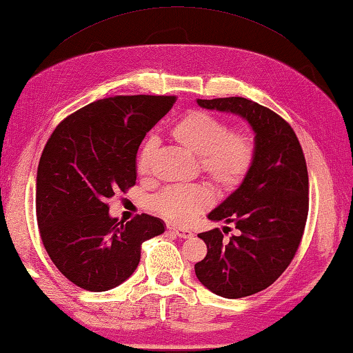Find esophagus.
<instances>
[{
	"instance_id": "obj_1",
	"label": "esophagus",
	"mask_w": 353,
	"mask_h": 353,
	"mask_svg": "<svg viewBox=\"0 0 353 353\" xmlns=\"http://www.w3.org/2000/svg\"><path fill=\"white\" fill-rule=\"evenodd\" d=\"M167 231L169 232H172V234H175L176 237H180V239H189V237H192V232L190 231H188V230H180V228H173V226H167Z\"/></svg>"
}]
</instances>
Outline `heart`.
<instances>
[{"label": "heart", "mask_w": 353, "mask_h": 353, "mask_svg": "<svg viewBox=\"0 0 353 353\" xmlns=\"http://www.w3.org/2000/svg\"><path fill=\"white\" fill-rule=\"evenodd\" d=\"M172 136L196 157L201 169L221 190L237 189L254 163L256 145L245 132H230L228 123L206 111H190L172 128ZM158 136H147L136 157V170L147 175L158 152ZM214 195L206 184L172 186L153 196L152 209L175 225H189L212 206Z\"/></svg>", "instance_id": "heart-1"}]
</instances>
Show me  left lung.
<instances>
[{
  "label": "left lung",
  "instance_id": "1",
  "mask_svg": "<svg viewBox=\"0 0 353 353\" xmlns=\"http://www.w3.org/2000/svg\"><path fill=\"white\" fill-rule=\"evenodd\" d=\"M208 110L242 116L254 130L256 157L239 189L209 212L212 221L236 225L228 242L219 228L199 234L208 254L195 263L199 281L212 293L239 299L268 288L293 261L308 214L304 152L290 123L245 97L196 99Z\"/></svg>",
  "mask_w": 353,
  "mask_h": 353
}]
</instances>
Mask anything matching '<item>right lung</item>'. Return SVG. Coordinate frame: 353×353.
I'll use <instances>...</instances> for the list:
<instances>
[{
	"label": "right lung",
	"mask_w": 353,
	"mask_h": 353,
	"mask_svg": "<svg viewBox=\"0 0 353 353\" xmlns=\"http://www.w3.org/2000/svg\"><path fill=\"white\" fill-rule=\"evenodd\" d=\"M175 96H114L61 121L37 170V223L55 267L77 287L107 292L133 274L141 245L164 221L141 214L117 221L107 200L136 183V153Z\"/></svg>",
	"instance_id": "obj_1"
}]
</instances>
